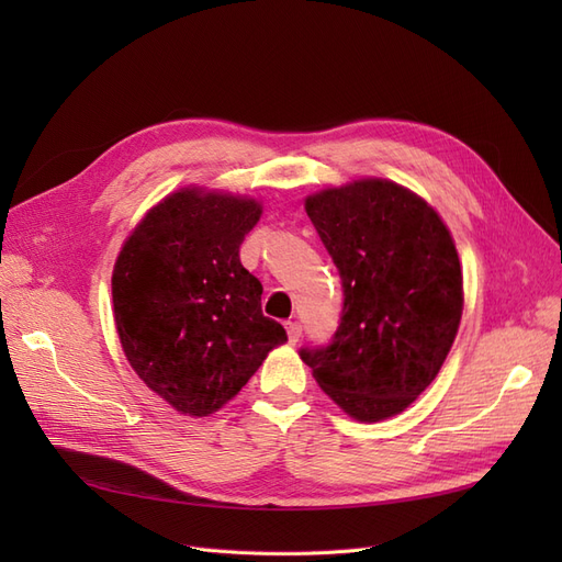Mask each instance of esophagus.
<instances>
[{
  "mask_svg": "<svg viewBox=\"0 0 562 562\" xmlns=\"http://www.w3.org/2000/svg\"><path fill=\"white\" fill-rule=\"evenodd\" d=\"M285 330H288V339H291V345H297L300 337H302V326L297 321H288L285 323Z\"/></svg>",
  "mask_w": 562,
  "mask_h": 562,
  "instance_id": "obj_1",
  "label": "esophagus"
}]
</instances>
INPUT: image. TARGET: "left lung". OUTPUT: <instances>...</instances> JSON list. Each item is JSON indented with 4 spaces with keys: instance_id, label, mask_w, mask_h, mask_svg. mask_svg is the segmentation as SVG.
<instances>
[{
    "instance_id": "obj_1",
    "label": "left lung",
    "mask_w": 562,
    "mask_h": 562,
    "mask_svg": "<svg viewBox=\"0 0 562 562\" xmlns=\"http://www.w3.org/2000/svg\"><path fill=\"white\" fill-rule=\"evenodd\" d=\"M345 285L326 349H302L318 386L359 422L403 413L448 359L464 310L452 234L431 203L384 178L304 199Z\"/></svg>"
}]
</instances>
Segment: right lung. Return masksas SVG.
<instances>
[{"instance_id": "add662e5", "label": "right lung", "mask_w": 562, "mask_h": 562, "mask_svg": "<svg viewBox=\"0 0 562 562\" xmlns=\"http://www.w3.org/2000/svg\"><path fill=\"white\" fill-rule=\"evenodd\" d=\"M262 201L180 187L151 206L116 255L112 307L126 361L159 398L209 417L288 342L262 314V283L241 265Z\"/></svg>"}]
</instances>
